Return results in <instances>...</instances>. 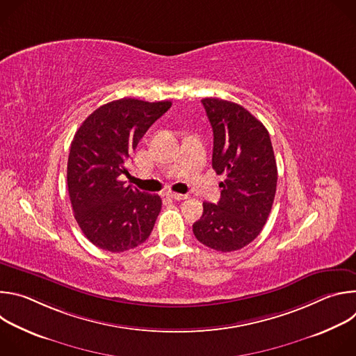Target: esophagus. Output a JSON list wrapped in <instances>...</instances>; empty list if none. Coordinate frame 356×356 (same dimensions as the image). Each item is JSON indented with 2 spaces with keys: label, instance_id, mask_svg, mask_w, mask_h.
I'll use <instances>...</instances> for the list:
<instances>
[{
  "label": "esophagus",
  "instance_id": "34e87169",
  "mask_svg": "<svg viewBox=\"0 0 356 356\" xmlns=\"http://www.w3.org/2000/svg\"><path fill=\"white\" fill-rule=\"evenodd\" d=\"M168 197H170V198H173V200H177V201L187 198L186 194H179V193H173V191H169V193H168Z\"/></svg>",
  "mask_w": 356,
  "mask_h": 356
}]
</instances>
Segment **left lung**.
I'll return each mask as SVG.
<instances>
[{
  "label": "left lung",
  "mask_w": 356,
  "mask_h": 356,
  "mask_svg": "<svg viewBox=\"0 0 356 356\" xmlns=\"http://www.w3.org/2000/svg\"><path fill=\"white\" fill-rule=\"evenodd\" d=\"M213 127V169L225 175L217 204L202 202L193 224L195 238L218 252L238 250L255 239L270 214L277 166L265 125L242 106L202 98Z\"/></svg>",
  "instance_id": "obj_1"
}]
</instances>
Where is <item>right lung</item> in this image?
Returning a JSON list of instances; mask_svg holds the SVG:
<instances>
[{
  "label": "right lung",
  "instance_id": "obj_1",
  "mask_svg": "<svg viewBox=\"0 0 356 356\" xmlns=\"http://www.w3.org/2000/svg\"><path fill=\"white\" fill-rule=\"evenodd\" d=\"M172 101L121 98L91 113L77 129L67 161V190L74 218L90 242L124 252L143 243L162 209L158 194L127 186V162L149 127Z\"/></svg>",
  "mask_w": 356,
  "mask_h": 356
}]
</instances>
